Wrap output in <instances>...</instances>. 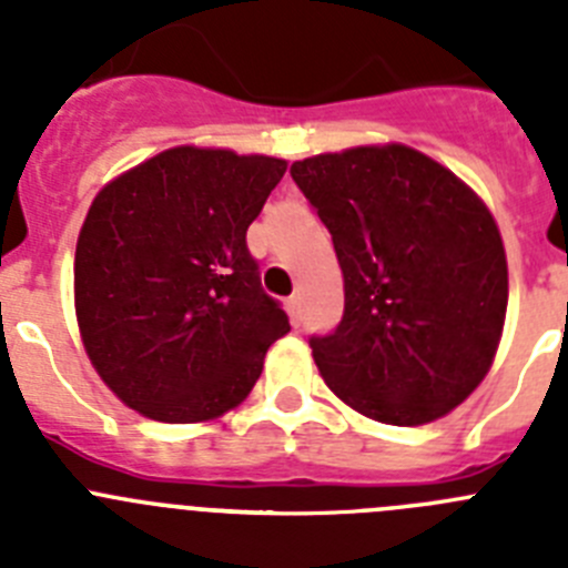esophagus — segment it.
Returning <instances> with one entry per match:
<instances>
[{
    "mask_svg": "<svg viewBox=\"0 0 568 568\" xmlns=\"http://www.w3.org/2000/svg\"><path fill=\"white\" fill-rule=\"evenodd\" d=\"M287 313H290V321H293V324H298V318H301V298H298V295L287 298Z\"/></svg>",
    "mask_w": 568,
    "mask_h": 568,
    "instance_id": "1",
    "label": "esophagus"
}]
</instances>
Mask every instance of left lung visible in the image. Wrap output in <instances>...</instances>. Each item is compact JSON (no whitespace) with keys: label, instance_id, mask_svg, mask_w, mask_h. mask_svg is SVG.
Segmentation results:
<instances>
[{"label":"left lung","instance_id":"obj_1","mask_svg":"<svg viewBox=\"0 0 568 568\" xmlns=\"http://www.w3.org/2000/svg\"><path fill=\"white\" fill-rule=\"evenodd\" d=\"M333 235L344 318L313 338L324 384L378 424L420 426L464 404L504 335L509 267L486 202L398 142L290 168Z\"/></svg>","mask_w":568,"mask_h":568}]
</instances>
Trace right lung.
Returning a JSON list of instances; mask_svg holds the SVG:
<instances>
[{"label": "right lung", "instance_id": "1", "mask_svg": "<svg viewBox=\"0 0 568 568\" xmlns=\"http://www.w3.org/2000/svg\"><path fill=\"white\" fill-rule=\"evenodd\" d=\"M284 173L275 155L179 144L99 190L79 230L73 307L90 364L124 406L204 424L247 398L290 333L247 253Z\"/></svg>", "mask_w": 568, "mask_h": 568}]
</instances>
